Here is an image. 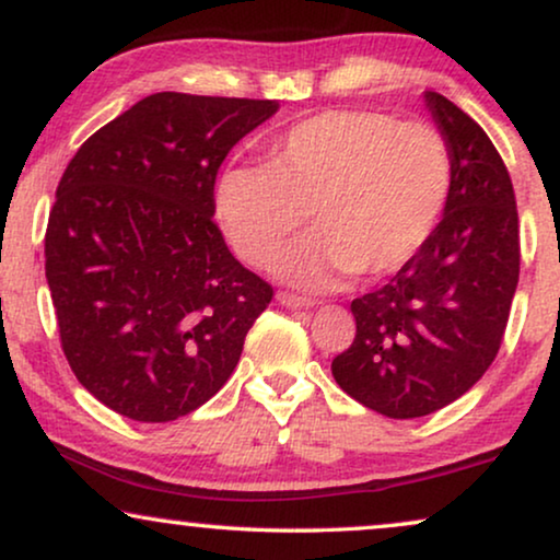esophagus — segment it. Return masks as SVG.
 Segmentation results:
<instances>
[{
	"mask_svg": "<svg viewBox=\"0 0 560 560\" xmlns=\"http://www.w3.org/2000/svg\"><path fill=\"white\" fill-rule=\"evenodd\" d=\"M278 301L285 305V308H313V305H318V301H313V298H303V295H295V293H280Z\"/></svg>",
	"mask_w": 560,
	"mask_h": 560,
	"instance_id": "34e87169",
	"label": "esophagus"
}]
</instances>
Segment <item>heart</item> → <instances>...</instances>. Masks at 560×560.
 Here are the masks:
<instances>
[{"label":"heart","instance_id":"1","mask_svg":"<svg viewBox=\"0 0 560 560\" xmlns=\"http://www.w3.org/2000/svg\"><path fill=\"white\" fill-rule=\"evenodd\" d=\"M454 158L439 129L382 112H324L288 129L267 165H229L217 217L242 259L262 267L308 217L316 232L282 252L278 272L328 288L349 272L382 278L439 229Z\"/></svg>","mask_w":560,"mask_h":560}]
</instances>
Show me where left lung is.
<instances>
[{
    "label": "left lung",
    "instance_id": "obj_1",
    "mask_svg": "<svg viewBox=\"0 0 560 560\" xmlns=\"http://www.w3.org/2000/svg\"><path fill=\"white\" fill-rule=\"evenodd\" d=\"M454 158L439 229L387 285L351 301L357 336L331 362L343 393L387 418L458 400L494 362L520 278L515 190L485 129L425 91Z\"/></svg>",
    "mask_w": 560,
    "mask_h": 560
}]
</instances>
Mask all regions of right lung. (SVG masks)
<instances>
[{
	"instance_id": "1",
	"label": "right lung",
	"mask_w": 560,
	"mask_h": 560,
	"mask_svg": "<svg viewBox=\"0 0 560 560\" xmlns=\"http://www.w3.org/2000/svg\"><path fill=\"white\" fill-rule=\"evenodd\" d=\"M278 112L160 91L89 137L58 183L45 278L75 380L119 416L167 423L224 387L272 285L229 252L213 183Z\"/></svg>"
}]
</instances>
